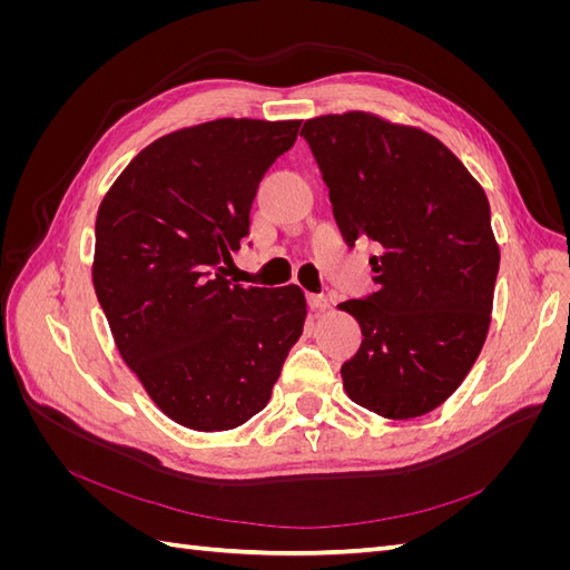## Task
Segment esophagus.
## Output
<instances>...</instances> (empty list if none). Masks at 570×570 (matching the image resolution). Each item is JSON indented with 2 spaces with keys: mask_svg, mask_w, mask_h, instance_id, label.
Instances as JSON below:
<instances>
[{
  "mask_svg": "<svg viewBox=\"0 0 570 570\" xmlns=\"http://www.w3.org/2000/svg\"><path fill=\"white\" fill-rule=\"evenodd\" d=\"M308 306H312L314 312H325V308L331 306V302H327V297L323 295H308Z\"/></svg>",
  "mask_w": 570,
  "mask_h": 570,
  "instance_id": "obj_1",
  "label": "esophagus"
}]
</instances>
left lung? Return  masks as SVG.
<instances>
[{"label": "left lung", "mask_w": 570, "mask_h": 570, "mask_svg": "<svg viewBox=\"0 0 570 570\" xmlns=\"http://www.w3.org/2000/svg\"><path fill=\"white\" fill-rule=\"evenodd\" d=\"M342 237L381 245L377 292L342 302L361 347L342 364L352 402L406 421L444 404L490 331L499 245L485 189L430 132L368 111L325 114L302 128Z\"/></svg>", "instance_id": "8db88e82"}]
</instances>
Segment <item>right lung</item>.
<instances>
[{
  "mask_svg": "<svg viewBox=\"0 0 570 570\" xmlns=\"http://www.w3.org/2000/svg\"><path fill=\"white\" fill-rule=\"evenodd\" d=\"M302 120L216 118L147 145L95 223L92 283L118 354L170 421L199 433L262 411L304 331L297 285L243 287L230 252Z\"/></svg>",
  "mask_w": 570,
  "mask_h": 570,
  "instance_id": "right-lung-1",
  "label": "right lung"
}]
</instances>
